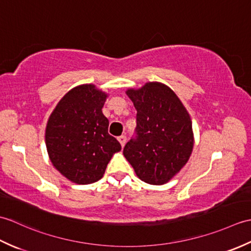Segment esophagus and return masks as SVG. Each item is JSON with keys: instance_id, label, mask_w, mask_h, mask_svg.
Masks as SVG:
<instances>
[{"instance_id": "34e87169", "label": "esophagus", "mask_w": 251, "mask_h": 251, "mask_svg": "<svg viewBox=\"0 0 251 251\" xmlns=\"http://www.w3.org/2000/svg\"><path fill=\"white\" fill-rule=\"evenodd\" d=\"M117 139H119V141H120V143H121V146H122V147H124V146H125V143H126V140H127V138H126V136H124V135H122V136H120L119 138H117Z\"/></svg>"}]
</instances>
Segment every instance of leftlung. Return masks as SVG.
<instances>
[{
    "mask_svg": "<svg viewBox=\"0 0 251 251\" xmlns=\"http://www.w3.org/2000/svg\"><path fill=\"white\" fill-rule=\"evenodd\" d=\"M137 110L135 137L126 143L124 156L138 177L164 184L180 172L193 150L190 115L172 89L147 83L126 92Z\"/></svg>",
    "mask_w": 251,
    "mask_h": 251,
    "instance_id": "left-lung-1",
    "label": "left lung"
}]
</instances>
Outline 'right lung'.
Instances as JSON below:
<instances>
[{
	"label": "right lung",
	"mask_w": 251,
	"mask_h": 251,
	"mask_svg": "<svg viewBox=\"0 0 251 251\" xmlns=\"http://www.w3.org/2000/svg\"><path fill=\"white\" fill-rule=\"evenodd\" d=\"M106 95L86 84L74 87L58 102L46 126V148L61 175L77 184L100 180L121 145L109 135L102 114Z\"/></svg>",
	"instance_id": "1"
}]
</instances>
